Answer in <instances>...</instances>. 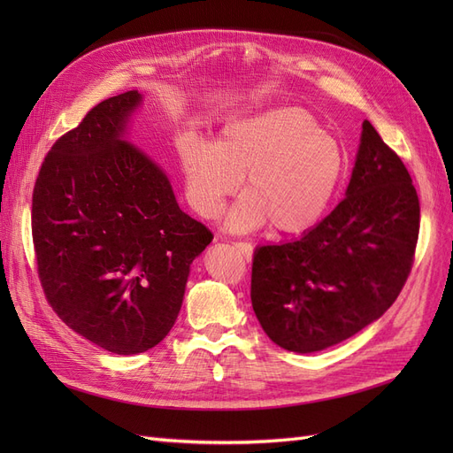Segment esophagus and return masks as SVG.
I'll use <instances>...</instances> for the list:
<instances>
[{"label": "esophagus", "instance_id": "34e87169", "mask_svg": "<svg viewBox=\"0 0 453 453\" xmlns=\"http://www.w3.org/2000/svg\"><path fill=\"white\" fill-rule=\"evenodd\" d=\"M236 250L243 255L245 260H251V255H253V245L248 243V242H236Z\"/></svg>", "mask_w": 453, "mask_h": 453}]
</instances>
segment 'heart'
<instances>
[{"label":"heart","mask_w":453,"mask_h":453,"mask_svg":"<svg viewBox=\"0 0 453 453\" xmlns=\"http://www.w3.org/2000/svg\"><path fill=\"white\" fill-rule=\"evenodd\" d=\"M187 200L215 219L234 195L245 193L228 215V228L248 232L272 225L280 234H303L318 225L346 177L342 143L323 132L303 107H272L230 119L217 143L196 132L177 140Z\"/></svg>","instance_id":"obj_1"}]
</instances>
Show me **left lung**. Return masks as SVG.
Listing matches in <instances>:
<instances>
[{"label":"left lung","instance_id":"1","mask_svg":"<svg viewBox=\"0 0 453 453\" xmlns=\"http://www.w3.org/2000/svg\"><path fill=\"white\" fill-rule=\"evenodd\" d=\"M418 234L412 177L365 120L346 198L303 238L253 255L251 304L263 331L296 353L357 334L403 291Z\"/></svg>","mask_w":453,"mask_h":453}]
</instances>
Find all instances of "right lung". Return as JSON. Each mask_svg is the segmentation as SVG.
Here are the masks:
<instances>
[{"label":"right lung","instance_id":"obj_1","mask_svg":"<svg viewBox=\"0 0 453 453\" xmlns=\"http://www.w3.org/2000/svg\"><path fill=\"white\" fill-rule=\"evenodd\" d=\"M130 90L92 107L57 140L32 198L37 273L58 318L117 355L166 338L193 260L213 240L181 211L170 180L125 140Z\"/></svg>","mask_w":453,"mask_h":453}]
</instances>
